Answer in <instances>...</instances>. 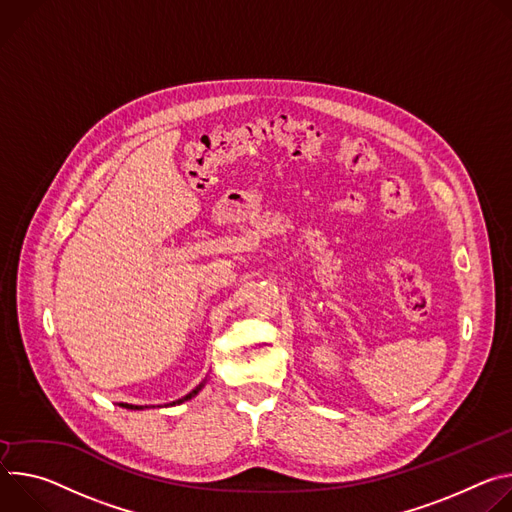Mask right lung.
<instances>
[{"label":"right lung","instance_id":"right-lung-1","mask_svg":"<svg viewBox=\"0 0 512 512\" xmlns=\"http://www.w3.org/2000/svg\"><path fill=\"white\" fill-rule=\"evenodd\" d=\"M201 390V384L195 388V390H191L187 396H183V399H179V401H175V403H170V405H181V403H185V401H189L191 396H195L197 392ZM122 407H126V409H142V407H138V405H126V403H122Z\"/></svg>","mask_w":512,"mask_h":512}]
</instances>
